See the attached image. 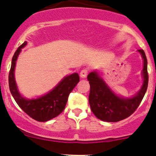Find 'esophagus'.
<instances>
[{"label": "esophagus", "instance_id": "34e87169", "mask_svg": "<svg viewBox=\"0 0 156 156\" xmlns=\"http://www.w3.org/2000/svg\"><path fill=\"white\" fill-rule=\"evenodd\" d=\"M87 73H88L87 69H83L81 70L80 73V76L81 78H86L87 76Z\"/></svg>", "mask_w": 156, "mask_h": 156}]
</instances>
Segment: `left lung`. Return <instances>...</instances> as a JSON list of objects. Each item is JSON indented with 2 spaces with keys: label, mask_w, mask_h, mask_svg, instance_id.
I'll list each match as a JSON object with an SVG mask.
<instances>
[{
  "label": "left lung",
  "mask_w": 156,
  "mask_h": 156,
  "mask_svg": "<svg viewBox=\"0 0 156 156\" xmlns=\"http://www.w3.org/2000/svg\"><path fill=\"white\" fill-rule=\"evenodd\" d=\"M138 52L143 58V84L140 90L131 98H123L115 94L98 72L88 74L90 83L89 103L91 111L98 119L105 122H118L132 115L137 109L148 88V62L142 49Z\"/></svg>",
  "instance_id": "8db88e82"
}]
</instances>
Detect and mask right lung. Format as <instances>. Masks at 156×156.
Masks as SVG:
<instances>
[{
	"instance_id": "add662e5",
	"label": "right lung",
	"mask_w": 156,
	"mask_h": 156,
	"mask_svg": "<svg viewBox=\"0 0 156 156\" xmlns=\"http://www.w3.org/2000/svg\"><path fill=\"white\" fill-rule=\"evenodd\" d=\"M27 44V42L25 41L14 54L8 76L9 89L18 105L27 115L39 122H46L62 112L69 95L80 81V76L76 73L65 76L51 91L37 98L27 99L23 97L18 90L15 80V68L22 48Z\"/></svg>"
}]
</instances>
